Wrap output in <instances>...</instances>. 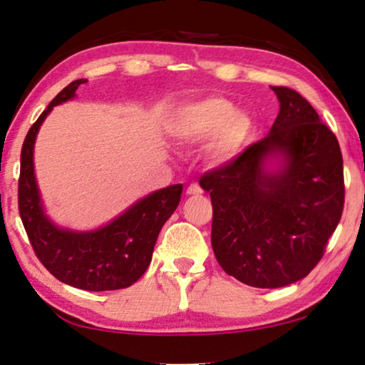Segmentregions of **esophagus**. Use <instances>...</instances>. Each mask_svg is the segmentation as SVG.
<instances>
[{
  "instance_id": "esophagus-1",
  "label": "esophagus",
  "mask_w": 365,
  "mask_h": 365,
  "mask_svg": "<svg viewBox=\"0 0 365 365\" xmlns=\"http://www.w3.org/2000/svg\"><path fill=\"white\" fill-rule=\"evenodd\" d=\"M186 194H187V196H201V194H202V187L199 186V184H191V186L187 187Z\"/></svg>"
}]
</instances>
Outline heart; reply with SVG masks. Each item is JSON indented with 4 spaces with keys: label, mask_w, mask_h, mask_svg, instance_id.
<instances>
[{
    "label": "heart",
    "mask_w": 365,
    "mask_h": 365,
    "mask_svg": "<svg viewBox=\"0 0 365 365\" xmlns=\"http://www.w3.org/2000/svg\"><path fill=\"white\" fill-rule=\"evenodd\" d=\"M252 131V119L239 113L236 104L229 99L217 96L186 104L171 121V133L184 143L212 141L211 156L217 161H229L237 156Z\"/></svg>",
    "instance_id": "heart-1"
}]
</instances>
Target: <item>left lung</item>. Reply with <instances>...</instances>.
<instances>
[{
  "mask_svg": "<svg viewBox=\"0 0 365 365\" xmlns=\"http://www.w3.org/2000/svg\"><path fill=\"white\" fill-rule=\"evenodd\" d=\"M281 104L271 131L201 178L212 201V251L247 286L301 281L341 221L344 169L337 138L306 98L272 86Z\"/></svg>",
  "mask_w": 365,
  "mask_h": 365,
  "instance_id": "obj_1",
  "label": "left lung"
}]
</instances>
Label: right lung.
Masks as SVG:
<instances>
[{
	"mask_svg": "<svg viewBox=\"0 0 365 365\" xmlns=\"http://www.w3.org/2000/svg\"><path fill=\"white\" fill-rule=\"evenodd\" d=\"M84 83L86 79L69 83L26 134L18 186L19 216L38 259L58 281L83 291H116L129 287L146 272L159 231L181 201L182 184L148 194L93 231H73L49 219L34 176V143L53 108L73 99Z\"/></svg>",
	"mask_w": 365,
	"mask_h": 365,
	"instance_id": "add662e5",
	"label": "right lung"
}]
</instances>
